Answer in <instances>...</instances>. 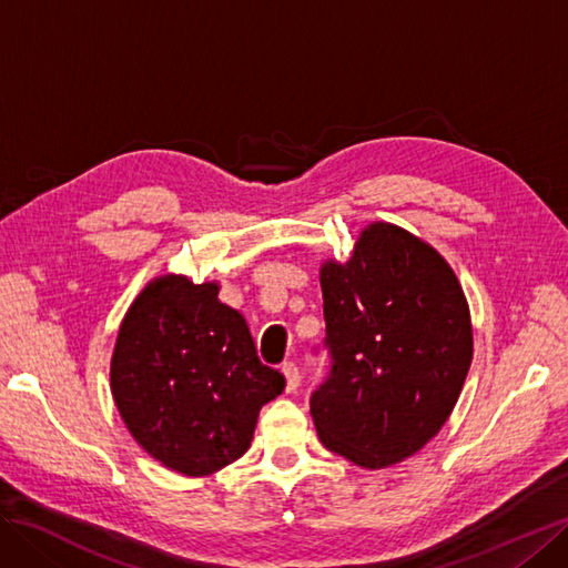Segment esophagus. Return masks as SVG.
Masks as SVG:
<instances>
[{
    "mask_svg": "<svg viewBox=\"0 0 568 568\" xmlns=\"http://www.w3.org/2000/svg\"><path fill=\"white\" fill-rule=\"evenodd\" d=\"M282 374L286 379V393H294L301 384V374H298V367L294 363H284L282 365Z\"/></svg>",
    "mask_w": 568,
    "mask_h": 568,
    "instance_id": "1",
    "label": "esophagus"
}]
</instances>
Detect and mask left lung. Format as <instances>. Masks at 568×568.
Here are the masks:
<instances>
[{"label":"left lung","mask_w":568,"mask_h":568,"mask_svg":"<svg viewBox=\"0 0 568 568\" xmlns=\"http://www.w3.org/2000/svg\"><path fill=\"white\" fill-rule=\"evenodd\" d=\"M332 372L311 415L326 450L393 467L448 422L474 357L469 303L424 239L372 222L346 263L320 267Z\"/></svg>","instance_id":"obj_1"}]
</instances>
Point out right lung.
<instances>
[{
	"label": "right lung",
	"mask_w": 568,
	"mask_h": 568,
	"mask_svg": "<svg viewBox=\"0 0 568 568\" xmlns=\"http://www.w3.org/2000/svg\"><path fill=\"white\" fill-rule=\"evenodd\" d=\"M217 282L161 274L132 301L111 357V393L130 436L163 467L209 476L242 457L284 376L257 359L244 315Z\"/></svg>",
	"instance_id": "right-lung-1"
}]
</instances>
